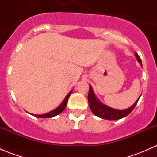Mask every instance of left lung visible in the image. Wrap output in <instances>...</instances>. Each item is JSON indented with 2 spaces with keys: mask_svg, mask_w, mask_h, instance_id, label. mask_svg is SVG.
<instances>
[{
  "mask_svg": "<svg viewBox=\"0 0 157 157\" xmlns=\"http://www.w3.org/2000/svg\"><path fill=\"white\" fill-rule=\"evenodd\" d=\"M135 56L137 58V61L140 64V65L142 66L141 59L139 57V55H137V53H135ZM139 99H140V97L137 99V100L134 102L132 106L125 109V110H118V109H112L111 107L104 105V104H102V102L98 100V99L96 97L94 93H93L92 86L90 85V90H89L88 93V102L89 105H90V108L91 109L92 112L95 115L99 117V118H103V119L118 120L127 116L128 115H129L132 112L133 109L136 106Z\"/></svg>",
  "mask_w": 157,
  "mask_h": 157,
  "instance_id": "obj_1",
  "label": "left lung"
}]
</instances>
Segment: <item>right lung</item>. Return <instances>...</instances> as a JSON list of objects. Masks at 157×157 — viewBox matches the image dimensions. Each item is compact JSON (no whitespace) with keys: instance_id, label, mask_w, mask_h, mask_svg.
<instances>
[{"instance_id":"1","label":"right lung","mask_w":157,"mask_h":157,"mask_svg":"<svg viewBox=\"0 0 157 157\" xmlns=\"http://www.w3.org/2000/svg\"><path fill=\"white\" fill-rule=\"evenodd\" d=\"M71 93H72V90H71V91L67 95V96H66L65 99H64V101L62 102V103H61V105H60L58 107V108H56L55 109H54V110L51 111V112H48V113L44 114V115H33V114H32V115H34V116H36V117H38V118H52V117L56 116V115H59L60 113H61V112L64 111V109L66 108V106H67V100H68V99H69L70 96H71Z\"/></svg>"}]
</instances>
